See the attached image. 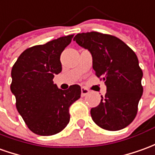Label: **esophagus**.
<instances>
[{
  "label": "esophagus",
  "instance_id": "obj_1",
  "mask_svg": "<svg viewBox=\"0 0 155 155\" xmlns=\"http://www.w3.org/2000/svg\"><path fill=\"white\" fill-rule=\"evenodd\" d=\"M89 92H90V91H89L88 89L85 88V87L81 88V96H86L87 94H89Z\"/></svg>",
  "mask_w": 155,
  "mask_h": 155
}]
</instances>
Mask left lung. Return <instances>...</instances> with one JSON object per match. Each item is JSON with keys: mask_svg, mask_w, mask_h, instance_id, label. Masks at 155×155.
<instances>
[{"mask_svg": "<svg viewBox=\"0 0 155 155\" xmlns=\"http://www.w3.org/2000/svg\"><path fill=\"white\" fill-rule=\"evenodd\" d=\"M74 40L91 52L95 74L107 85L100 104L91 110L92 120L108 131L126 127L137 115L143 91V71L137 55L124 42L110 34L82 32Z\"/></svg>", "mask_w": 155, "mask_h": 155, "instance_id": "8db88e82", "label": "left lung"}]
</instances>
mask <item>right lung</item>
Listing matches in <instances>:
<instances>
[{"mask_svg": "<svg viewBox=\"0 0 155 155\" xmlns=\"http://www.w3.org/2000/svg\"><path fill=\"white\" fill-rule=\"evenodd\" d=\"M73 35L60 37L45 44L27 48L12 69L11 91L16 107L32 133L50 136L61 132L70 122V107L81 97L79 85L63 91L54 84L62 70L60 55Z\"/></svg>", "mask_w": 155, "mask_h": 155, "instance_id": "add662e5", "label": "right lung"}]
</instances>
